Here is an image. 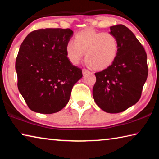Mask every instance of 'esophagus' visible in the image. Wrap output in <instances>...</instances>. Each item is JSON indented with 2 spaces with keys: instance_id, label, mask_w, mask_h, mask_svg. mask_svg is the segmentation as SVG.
Instances as JSON below:
<instances>
[{
  "instance_id": "obj_1",
  "label": "esophagus",
  "mask_w": 159,
  "mask_h": 159,
  "mask_svg": "<svg viewBox=\"0 0 159 159\" xmlns=\"http://www.w3.org/2000/svg\"><path fill=\"white\" fill-rule=\"evenodd\" d=\"M82 72H83V75H85V74H87L88 73H89V71H88V70L85 69H83Z\"/></svg>"
}]
</instances>
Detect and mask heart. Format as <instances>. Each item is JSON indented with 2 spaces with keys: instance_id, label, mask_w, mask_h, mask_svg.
<instances>
[{
  "instance_id": "1",
  "label": "heart",
  "mask_w": 159,
  "mask_h": 159,
  "mask_svg": "<svg viewBox=\"0 0 159 159\" xmlns=\"http://www.w3.org/2000/svg\"><path fill=\"white\" fill-rule=\"evenodd\" d=\"M65 47L66 56L71 64H79L85 53V63L96 70L111 66L117 57L118 42L114 34L86 29L75 35Z\"/></svg>"
}]
</instances>
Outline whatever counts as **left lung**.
<instances>
[{"mask_svg": "<svg viewBox=\"0 0 159 159\" xmlns=\"http://www.w3.org/2000/svg\"><path fill=\"white\" fill-rule=\"evenodd\" d=\"M118 42L117 57L111 66L95 73L93 94L107 113L125 111L139 101L148 76L147 53L134 34L123 25L110 27Z\"/></svg>", "mask_w": 159, "mask_h": 159, "instance_id": "1", "label": "left lung"}]
</instances>
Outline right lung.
I'll return each instance as SVG.
<instances>
[{"mask_svg": "<svg viewBox=\"0 0 159 159\" xmlns=\"http://www.w3.org/2000/svg\"><path fill=\"white\" fill-rule=\"evenodd\" d=\"M73 33L70 29H40L29 33L21 44L15 62L17 87L31 111H60L82 78L81 69L66 56V45Z\"/></svg>", "mask_w": 159, "mask_h": 159, "instance_id": "add662e5", "label": "right lung"}]
</instances>
